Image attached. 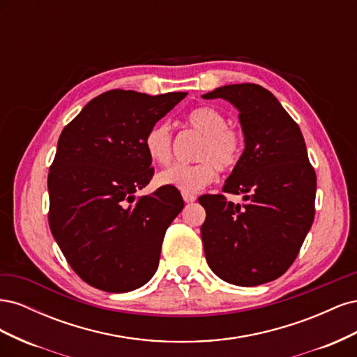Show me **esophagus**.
<instances>
[{
	"label": "esophagus",
	"instance_id": "esophagus-1",
	"mask_svg": "<svg viewBox=\"0 0 357 357\" xmlns=\"http://www.w3.org/2000/svg\"><path fill=\"white\" fill-rule=\"evenodd\" d=\"M181 197H183V199H185V202H188V204H189V202H193V201L197 199V197L193 195V193H189V192H183Z\"/></svg>",
	"mask_w": 357,
	"mask_h": 357
}]
</instances>
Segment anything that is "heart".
Returning a JSON list of instances; mask_svg holds the SVG:
<instances>
[{"label":"heart","instance_id":"b5f03b06","mask_svg":"<svg viewBox=\"0 0 357 357\" xmlns=\"http://www.w3.org/2000/svg\"><path fill=\"white\" fill-rule=\"evenodd\" d=\"M186 123L198 132L195 164H174L158 174L162 186L183 192H198L214 180L215 171L232 169L241 158L244 138L240 129L228 125L226 116L214 107L202 105L186 116ZM144 150L150 160L164 165L171 159L172 137L168 123L158 122L144 135Z\"/></svg>","mask_w":357,"mask_h":357}]
</instances>
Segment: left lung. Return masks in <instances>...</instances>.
<instances>
[{
	"mask_svg": "<svg viewBox=\"0 0 357 357\" xmlns=\"http://www.w3.org/2000/svg\"><path fill=\"white\" fill-rule=\"evenodd\" d=\"M240 112L245 149L223 192L202 195L201 236L207 264L225 282L259 286L283 275L314 220L317 178L304 137L275 96L255 83L228 84L202 95Z\"/></svg>",
	"mask_w": 357,
	"mask_h": 357,
	"instance_id": "left-lung-1",
	"label": "left lung"
}]
</instances>
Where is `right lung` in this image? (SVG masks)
<instances>
[{"mask_svg": "<svg viewBox=\"0 0 357 357\" xmlns=\"http://www.w3.org/2000/svg\"><path fill=\"white\" fill-rule=\"evenodd\" d=\"M186 95L107 91L61 132L47 176L49 226L74 273L92 287L122 294L156 273L165 232L185 202L165 186L134 193L155 172L146 132Z\"/></svg>", "mask_w": 357, "mask_h": 357, "instance_id": "1", "label": "right lung"}]
</instances>
